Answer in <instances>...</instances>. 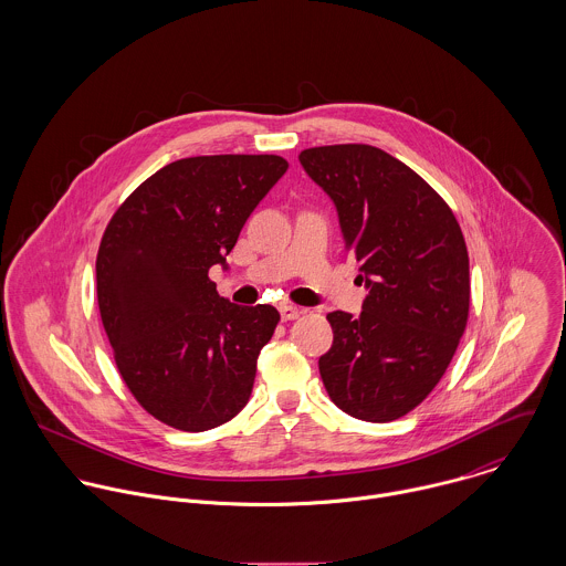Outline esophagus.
I'll return each mask as SVG.
<instances>
[{"label": "esophagus", "mask_w": 566, "mask_h": 566, "mask_svg": "<svg viewBox=\"0 0 566 566\" xmlns=\"http://www.w3.org/2000/svg\"><path fill=\"white\" fill-rule=\"evenodd\" d=\"M279 312H281V318H283V321H296V318L303 314L296 305H290V303H283V305L279 307Z\"/></svg>", "instance_id": "1"}]
</instances>
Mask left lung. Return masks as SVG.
<instances>
[{
  "label": "left lung",
  "instance_id": "left-lung-1",
  "mask_svg": "<svg viewBox=\"0 0 566 566\" xmlns=\"http://www.w3.org/2000/svg\"><path fill=\"white\" fill-rule=\"evenodd\" d=\"M298 161L333 200L368 287L357 318L326 316L333 346L318 361L324 388L353 418L397 420L438 386L467 328L462 229L413 169L375 146L310 148Z\"/></svg>",
  "mask_w": 566,
  "mask_h": 566
}]
</instances>
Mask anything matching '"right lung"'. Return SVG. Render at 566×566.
I'll list each match as a JSON object with an SVG mask.
<instances>
[{
  "mask_svg": "<svg viewBox=\"0 0 566 566\" xmlns=\"http://www.w3.org/2000/svg\"><path fill=\"white\" fill-rule=\"evenodd\" d=\"M287 161L213 155L169 163L111 218L97 250V305L115 364L139 405L180 431H207L248 403L256 357L281 321L209 279Z\"/></svg>",
  "mask_w": 566,
  "mask_h": 566,
  "instance_id": "1",
  "label": "right lung"
}]
</instances>
